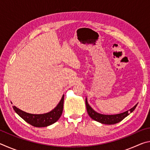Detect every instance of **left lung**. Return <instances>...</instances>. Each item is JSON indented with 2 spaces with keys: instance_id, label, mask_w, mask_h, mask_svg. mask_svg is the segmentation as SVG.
<instances>
[{
  "instance_id": "8db88e82",
  "label": "left lung",
  "mask_w": 150,
  "mask_h": 150,
  "mask_svg": "<svg viewBox=\"0 0 150 150\" xmlns=\"http://www.w3.org/2000/svg\"><path fill=\"white\" fill-rule=\"evenodd\" d=\"M85 103L86 106H87V113L90 116V117L93 119L94 120L99 122L105 124H115L122 121L124 118H126L127 116L130 115V113L132 112L134 110V109L136 108L137 105H138V104H137L133 108H132L129 110L124 112L123 113L118 114V115H101V114L96 112L88 104L87 98L85 99Z\"/></svg>"
}]
</instances>
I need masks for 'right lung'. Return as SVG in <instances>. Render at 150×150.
Masks as SVG:
<instances>
[{
    "label": "right lung",
    "mask_w": 150,
    "mask_h": 150,
    "mask_svg": "<svg viewBox=\"0 0 150 150\" xmlns=\"http://www.w3.org/2000/svg\"><path fill=\"white\" fill-rule=\"evenodd\" d=\"M63 100H64V95H63L59 103L54 110L43 115H33V114L25 112L16 108L15 106H13V108L20 117L32 126L35 127H46L59 120L63 112Z\"/></svg>",
    "instance_id": "obj_1"
}]
</instances>
